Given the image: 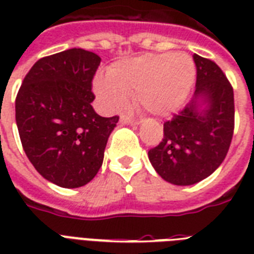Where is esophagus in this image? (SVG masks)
Returning a JSON list of instances; mask_svg holds the SVG:
<instances>
[{
    "label": "esophagus",
    "mask_w": 254,
    "mask_h": 254,
    "mask_svg": "<svg viewBox=\"0 0 254 254\" xmlns=\"http://www.w3.org/2000/svg\"><path fill=\"white\" fill-rule=\"evenodd\" d=\"M120 123L124 124V125H138L139 121H137V120H131L129 119V117H125V116H121Z\"/></svg>",
    "instance_id": "esophagus-1"
}]
</instances>
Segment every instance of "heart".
Segmentation results:
<instances>
[{
    "mask_svg": "<svg viewBox=\"0 0 254 254\" xmlns=\"http://www.w3.org/2000/svg\"><path fill=\"white\" fill-rule=\"evenodd\" d=\"M196 80V65L186 54H146L116 63L108 75H99L93 88L100 104L115 112L131 93L149 113L166 117L179 111Z\"/></svg>",
    "mask_w": 254,
    "mask_h": 254,
    "instance_id": "obj_1",
    "label": "heart"
}]
</instances>
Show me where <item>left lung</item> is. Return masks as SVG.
<instances>
[{
    "mask_svg": "<svg viewBox=\"0 0 254 254\" xmlns=\"http://www.w3.org/2000/svg\"><path fill=\"white\" fill-rule=\"evenodd\" d=\"M196 85L191 101L163 124V138L147 155L166 182L191 186L220 166L235 127L233 89L220 67L193 54Z\"/></svg>",
    "mask_w": 254,
    "mask_h": 254,
    "instance_id": "left-lung-1",
    "label": "left lung"
}]
</instances>
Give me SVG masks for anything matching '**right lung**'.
Instances as JSON below:
<instances>
[{
  "mask_svg": "<svg viewBox=\"0 0 254 254\" xmlns=\"http://www.w3.org/2000/svg\"><path fill=\"white\" fill-rule=\"evenodd\" d=\"M99 55L69 49L42 58L23 79L15 121L27 158L38 173L63 189L87 185L99 173L119 117L92 107Z\"/></svg>",
  "mask_w": 254,
  "mask_h": 254,
  "instance_id": "obj_1",
  "label": "right lung"
}]
</instances>
